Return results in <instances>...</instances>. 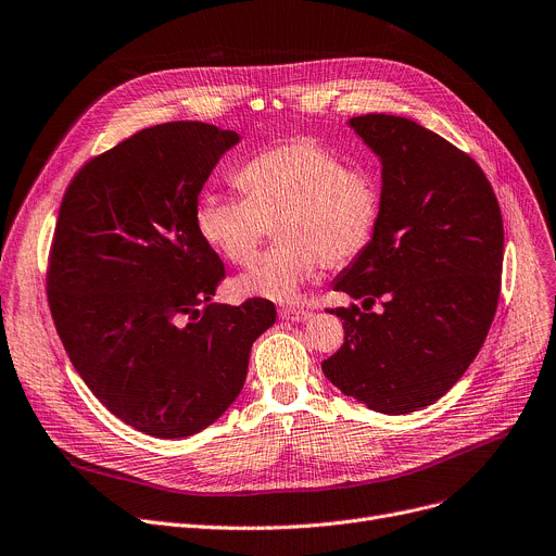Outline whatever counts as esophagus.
Instances as JSON below:
<instances>
[{
    "label": "esophagus",
    "mask_w": 556,
    "mask_h": 556,
    "mask_svg": "<svg viewBox=\"0 0 556 556\" xmlns=\"http://www.w3.org/2000/svg\"><path fill=\"white\" fill-rule=\"evenodd\" d=\"M281 319H290V323H306V319L313 317V311L306 308H295V306H283L279 308Z\"/></svg>",
    "instance_id": "esophagus-1"
}]
</instances>
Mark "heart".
<instances>
[{"mask_svg": "<svg viewBox=\"0 0 556 556\" xmlns=\"http://www.w3.org/2000/svg\"><path fill=\"white\" fill-rule=\"evenodd\" d=\"M245 195H200V239L225 261L245 266L277 227L279 245L233 279L239 295L293 302L323 268H340L374 239L381 187L367 170L308 137L273 146L239 170Z\"/></svg>", "mask_w": 556, "mask_h": 556, "instance_id": "1", "label": "heart"}]
</instances>
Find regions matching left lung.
Here are the masks:
<instances>
[{
	"instance_id": "obj_1",
	"label": "left lung",
	"mask_w": 556,
	"mask_h": 556,
	"mask_svg": "<svg viewBox=\"0 0 556 556\" xmlns=\"http://www.w3.org/2000/svg\"><path fill=\"white\" fill-rule=\"evenodd\" d=\"M349 126L383 164L381 218L333 290L358 304L327 308L344 342L323 361L329 381L383 415L442 399L478 356L501 298L505 231L478 162L394 114ZM378 301L382 311L370 313Z\"/></svg>"
}]
</instances>
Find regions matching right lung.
I'll use <instances>...</instances> for the list:
<instances>
[{"label": "right lung", "instance_id": "obj_1", "mask_svg": "<svg viewBox=\"0 0 556 556\" xmlns=\"http://www.w3.org/2000/svg\"><path fill=\"white\" fill-rule=\"evenodd\" d=\"M233 130L143 128L85 162L58 212L47 300L85 386L124 424L162 440L212 426L243 390L275 304H212L225 279L200 239L198 195Z\"/></svg>", "mask_w": 556, "mask_h": 556}]
</instances>
